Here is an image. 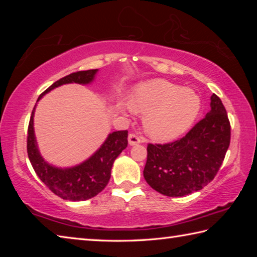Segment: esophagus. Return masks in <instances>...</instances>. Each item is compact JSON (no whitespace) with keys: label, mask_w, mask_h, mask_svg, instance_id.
I'll list each match as a JSON object with an SVG mask.
<instances>
[{"label":"esophagus","mask_w":257,"mask_h":257,"mask_svg":"<svg viewBox=\"0 0 257 257\" xmlns=\"http://www.w3.org/2000/svg\"><path fill=\"white\" fill-rule=\"evenodd\" d=\"M144 141V138L138 136V135H135V134H130L128 136V143L130 146H134V145H137L139 143H142Z\"/></svg>","instance_id":"1"}]
</instances>
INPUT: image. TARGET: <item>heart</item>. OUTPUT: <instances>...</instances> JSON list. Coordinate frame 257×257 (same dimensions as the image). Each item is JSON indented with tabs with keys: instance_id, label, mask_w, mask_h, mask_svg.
Returning <instances> with one entry per match:
<instances>
[{
	"instance_id": "heart-1",
	"label": "heart",
	"mask_w": 257,
	"mask_h": 257,
	"mask_svg": "<svg viewBox=\"0 0 257 257\" xmlns=\"http://www.w3.org/2000/svg\"><path fill=\"white\" fill-rule=\"evenodd\" d=\"M133 111L146 112V133L158 141H172L188 130L199 114L201 96L193 89L164 79L138 84L129 98Z\"/></svg>"
}]
</instances>
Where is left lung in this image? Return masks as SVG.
Wrapping results in <instances>:
<instances>
[{
	"label": "left lung",
	"mask_w": 257,
	"mask_h": 257,
	"mask_svg": "<svg viewBox=\"0 0 257 257\" xmlns=\"http://www.w3.org/2000/svg\"><path fill=\"white\" fill-rule=\"evenodd\" d=\"M211 110L189 133L164 145L147 146L144 178L169 197L201 190L213 180L230 144V122L221 99L212 94Z\"/></svg>",
	"instance_id": "left-lung-1"
}]
</instances>
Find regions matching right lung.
I'll use <instances>...</instances> for the list:
<instances>
[{"mask_svg": "<svg viewBox=\"0 0 257 257\" xmlns=\"http://www.w3.org/2000/svg\"><path fill=\"white\" fill-rule=\"evenodd\" d=\"M97 72L98 69H92V70L73 72L71 75L61 78L38 97L36 105L45 94L50 93L56 87L68 84L90 85L96 78ZM36 105L34 106L30 116L27 136L28 158L36 175L49 187L50 190L66 201H86L96 196L105 188L110 180L111 170L115 159L128 145V132L120 130L108 134L103 144L88 159L79 164L67 168L56 167L47 162L38 149L34 129Z\"/></svg>", "mask_w": 257, "mask_h": 257, "instance_id": "right-lung-1", "label": "right lung"}]
</instances>
